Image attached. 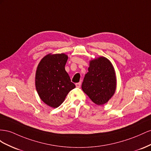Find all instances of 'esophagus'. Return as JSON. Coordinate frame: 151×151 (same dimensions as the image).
<instances>
[{"label":"esophagus","mask_w":151,"mask_h":151,"mask_svg":"<svg viewBox=\"0 0 151 151\" xmlns=\"http://www.w3.org/2000/svg\"><path fill=\"white\" fill-rule=\"evenodd\" d=\"M81 86V82H78V83H76V87H78V88H80Z\"/></svg>","instance_id":"obj_1"}]
</instances>
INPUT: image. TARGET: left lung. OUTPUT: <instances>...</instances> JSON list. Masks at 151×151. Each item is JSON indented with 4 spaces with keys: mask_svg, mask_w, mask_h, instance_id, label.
Segmentation results:
<instances>
[{
    "mask_svg": "<svg viewBox=\"0 0 151 151\" xmlns=\"http://www.w3.org/2000/svg\"><path fill=\"white\" fill-rule=\"evenodd\" d=\"M88 70L81 88L95 104H104L113 96L116 88L113 64L107 58L99 57L90 61Z\"/></svg>",
    "mask_w": 151,
    "mask_h": 151,
    "instance_id": "left-lung-1",
    "label": "left lung"
}]
</instances>
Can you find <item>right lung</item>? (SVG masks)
I'll list each match as a JSON object with an SVG mask.
<instances>
[{
    "label": "right lung",
    "instance_id": "obj_1",
    "mask_svg": "<svg viewBox=\"0 0 151 151\" xmlns=\"http://www.w3.org/2000/svg\"><path fill=\"white\" fill-rule=\"evenodd\" d=\"M68 55L49 54L39 63L35 75V87L41 100L56 108L64 102L75 85L71 81L65 65Z\"/></svg>",
    "mask_w": 151,
    "mask_h": 151
}]
</instances>
